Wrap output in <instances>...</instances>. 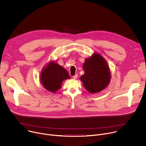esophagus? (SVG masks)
Masks as SVG:
<instances>
[{
  "instance_id": "esophagus-1",
  "label": "esophagus",
  "mask_w": 146,
  "mask_h": 146,
  "mask_svg": "<svg viewBox=\"0 0 146 146\" xmlns=\"http://www.w3.org/2000/svg\"><path fill=\"white\" fill-rule=\"evenodd\" d=\"M77 76H78V75L76 74H75L74 76H73L72 77H73V79H76V78L77 77Z\"/></svg>"
}]
</instances>
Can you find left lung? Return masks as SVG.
<instances>
[{
    "label": "left lung",
    "instance_id": "1",
    "mask_svg": "<svg viewBox=\"0 0 146 146\" xmlns=\"http://www.w3.org/2000/svg\"><path fill=\"white\" fill-rule=\"evenodd\" d=\"M85 72L81 77L85 88L90 93H98L109 84L111 76L106 60L99 54L95 53L85 60L83 64Z\"/></svg>",
    "mask_w": 146,
    "mask_h": 146
}]
</instances>
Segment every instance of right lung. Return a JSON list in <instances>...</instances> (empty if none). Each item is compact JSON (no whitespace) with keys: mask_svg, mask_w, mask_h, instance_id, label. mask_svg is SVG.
<instances>
[{"mask_svg":"<svg viewBox=\"0 0 146 146\" xmlns=\"http://www.w3.org/2000/svg\"><path fill=\"white\" fill-rule=\"evenodd\" d=\"M68 78H70L68 71L52 61L41 72L40 80L45 89L55 92L60 88L63 81Z\"/></svg>","mask_w":146,"mask_h":146,"instance_id":"add662e5","label":"right lung"}]
</instances>
